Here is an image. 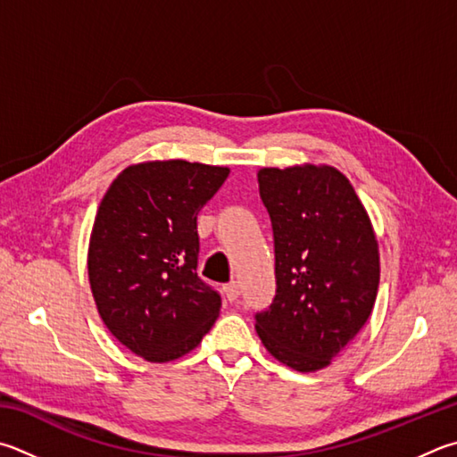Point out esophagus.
<instances>
[{"label": "esophagus", "mask_w": 457, "mask_h": 457, "mask_svg": "<svg viewBox=\"0 0 457 457\" xmlns=\"http://www.w3.org/2000/svg\"><path fill=\"white\" fill-rule=\"evenodd\" d=\"M223 294H226L229 302H236L239 297V284H237V281H229L228 286H223Z\"/></svg>", "instance_id": "esophagus-1"}]
</instances>
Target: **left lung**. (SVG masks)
I'll use <instances>...</instances> for the list:
<instances>
[{
	"label": "left lung",
	"instance_id": "8db88e82",
	"mask_svg": "<svg viewBox=\"0 0 457 457\" xmlns=\"http://www.w3.org/2000/svg\"><path fill=\"white\" fill-rule=\"evenodd\" d=\"M276 244V297L255 315L273 358L318 371L358 336L379 286V245L361 200L342 171L300 163L257 171Z\"/></svg>",
	"mask_w": 457,
	"mask_h": 457
}]
</instances>
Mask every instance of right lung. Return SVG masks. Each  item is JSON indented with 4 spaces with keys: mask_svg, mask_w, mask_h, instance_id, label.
Wrapping results in <instances>:
<instances>
[{
    "mask_svg": "<svg viewBox=\"0 0 457 457\" xmlns=\"http://www.w3.org/2000/svg\"><path fill=\"white\" fill-rule=\"evenodd\" d=\"M229 176L226 165L155 160L128 165L97 207L87 276L105 328L145 361L200 345L218 320V292L197 278V213Z\"/></svg>",
    "mask_w": 457,
    "mask_h": 457,
    "instance_id": "add662e5",
    "label": "right lung"
}]
</instances>
